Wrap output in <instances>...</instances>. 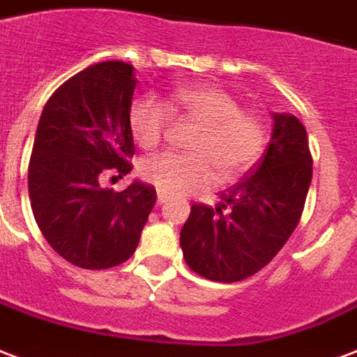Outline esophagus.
<instances>
[{
  "instance_id": "esophagus-1",
  "label": "esophagus",
  "mask_w": 357,
  "mask_h": 357,
  "mask_svg": "<svg viewBox=\"0 0 357 357\" xmlns=\"http://www.w3.org/2000/svg\"><path fill=\"white\" fill-rule=\"evenodd\" d=\"M167 194H163V192H158V205H163L165 201H167Z\"/></svg>"
}]
</instances>
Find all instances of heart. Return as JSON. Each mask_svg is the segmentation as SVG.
Instances as JSON below:
<instances>
[{
	"label": "heart",
	"mask_w": 357,
	"mask_h": 357,
	"mask_svg": "<svg viewBox=\"0 0 357 357\" xmlns=\"http://www.w3.org/2000/svg\"><path fill=\"white\" fill-rule=\"evenodd\" d=\"M171 112L199 124L190 141L192 154L162 152L141 162V176L163 194L178 195L227 184L256 163L267 141L261 118L241 111L239 99L214 84H190L169 92L165 103L143 98L133 103L130 126L143 149H154L167 131Z\"/></svg>",
	"instance_id": "b5f03b06"
}]
</instances>
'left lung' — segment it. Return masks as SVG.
<instances>
[{
	"label": "left lung",
	"instance_id": "8db88e82",
	"mask_svg": "<svg viewBox=\"0 0 357 357\" xmlns=\"http://www.w3.org/2000/svg\"><path fill=\"white\" fill-rule=\"evenodd\" d=\"M312 181L305 126L290 112L273 114L264 158L216 207L195 203L181 229L192 271L216 282L252 277L275 258L299 224Z\"/></svg>",
	"mask_w": 357,
	"mask_h": 357
}]
</instances>
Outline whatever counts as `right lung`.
<instances>
[{
  "instance_id": "1",
  "label": "right lung",
  "mask_w": 357,
  "mask_h": 357,
  "mask_svg": "<svg viewBox=\"0 0 357 357\" xmlns=\"http://www.w3.org/2000/svg\"><path fill=\"white\" fill-rule=\"evenodd\" d=\"M133 66L101 61L63 82L43 109L28 169L31 211L45 239L82 269H109L131 258L156 203V190L133 181L122 192L99 186L122 178L135 154L130 111Z\"/></svg>"
}]
</instances>
